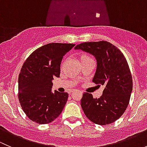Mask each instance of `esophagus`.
<instances>
[{
	"label": "esophagus",
	"mask_w": 147,
	"mask_h": 147,
	"mask_svg": "<svg viewBox=\"0 0 147 147\" xmlns=\"http://www.w3.org/2000/svg\"><path fill=\"white\" fill-rule=\"evenodd\" d=\"M73 91H74V90H72V91H70V93L71 92H73Z\"/></svg>",
	"instance_id": "esophagus-1"
}]
</instances>
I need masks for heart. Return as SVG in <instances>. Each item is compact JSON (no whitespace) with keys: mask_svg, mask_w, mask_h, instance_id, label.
I'll use <instances>...</instances> for the list:
<instances>
[{"mask_svg":"<svg viewBox=\"0 0 147 147\" xmlns=\"http://www.w3.org/2000/svg\"><path fill=\"white\" fill-rule=\"evenodd\" d=\"M88 59H91L90 57H88V56H86V55H82L80 57V60L81 62L84 61V60H88Z\"/></svg>","mask_w":147,"mask_h":147,"instance_id":"heart-1","label":"heart"}]
</instances>
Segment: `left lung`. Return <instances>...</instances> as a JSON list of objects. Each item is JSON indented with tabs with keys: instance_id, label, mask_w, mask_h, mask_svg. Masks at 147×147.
Wrapping results in <instances>:
<instances>
[{
	"instance_id": "obj_1",
	"label": "left lung",
	"mask_w": 147,
	"mask_h": 147,
	"mask_svg": "<svg viewBox=\"0 0 147 147\" xmlns=\"http://www.w3.org/2000/svg\"><path fill=\"white\" fill-rule=\"evenodd\" d=\"M75 50L92 55L97 69L92 82L105 86L100 98L83 94L81 107L84 115L100 125L111 124L123 115L129 105L132 91V77L127 60L121 51L107 41L83 42Z\"/></svg>"
}]
</instances>
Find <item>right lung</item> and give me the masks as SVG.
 Listing matches in <instances>:
<instances>
[{
  "instance_id": "1",
  "label": "right lung",
  "mask_w": 147,
  "mask_h": 147,
  "mask_svg": "<svg viewBox=\"0 0 147 147\" xmlns=\"http://www.w3.org/2000/svg\"><path fill=\"white\" fill-rule=\"evenodd\" d=\"M75 45L49 43L35 50L23 64L18 77V99L23 112L34 122L47 124L61 114L67 92H52L53 78H59L63 56Z\"/></svg>"
}]
</instances>
